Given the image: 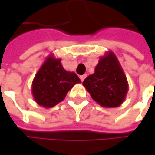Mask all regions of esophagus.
I'll use <instances>...</instances> for the list:
<instances>
[{
    "mask_svg": "<svg viewBox=\"0 0 155 155\" xmlns=\"http://www.w3.org/2000/svg\"><path fill=\"white\" fill-rule=\"evenodd\" d=\"M86 76H87L86 74H83V75H81V76H80V79H81V81H83V80H84V79L86 78Z\"/></svg>",
    "mask_w": 155,
    "mask_h": 155,
    "instance_id": "34e87169",
    "label": "esophagus"
}]
</instances>
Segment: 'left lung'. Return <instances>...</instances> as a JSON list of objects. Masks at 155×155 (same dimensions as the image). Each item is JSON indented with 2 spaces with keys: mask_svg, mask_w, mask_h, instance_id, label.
Masks as SVG:
<instances>
[{
  "mask_svg": "<svg viewBox=\"0 0 155 155\" xmlns=\"http://www.w3.org/2000/svg\"><path fill=\"white\" fill-rule=\"evenodd\" d=\"M82 84L92 100L104 108L119 107L128 91L126 74L111 51L100 58L94 74L86 78Z\"/></svg>",
  "mask_w": 155,
  "mask_h": 155,
  "instance_id": "8db88e82",
  "label": "left lung"
}]
</instances>
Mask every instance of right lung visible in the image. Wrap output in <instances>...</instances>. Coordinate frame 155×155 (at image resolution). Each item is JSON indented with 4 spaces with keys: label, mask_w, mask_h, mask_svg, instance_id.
<instances>
[{
    "label": "right lung",
    "mask_w": 155,
    "mask_h": 155,
    "mask_svg": "<svg viewBox=\"0 0 155 155\" xmlns=\"http://www.w3.org/2000/svg\"><path fill=\"white\" fill-rule=\"evenodd\" d=\"M80 82L77 74L64 70L60 58L50 54L32 81V95L39 106L53 108L64 101L67 92Z\"/></svg>",
    "instance_id": "add662e5"
}]
</instances>
